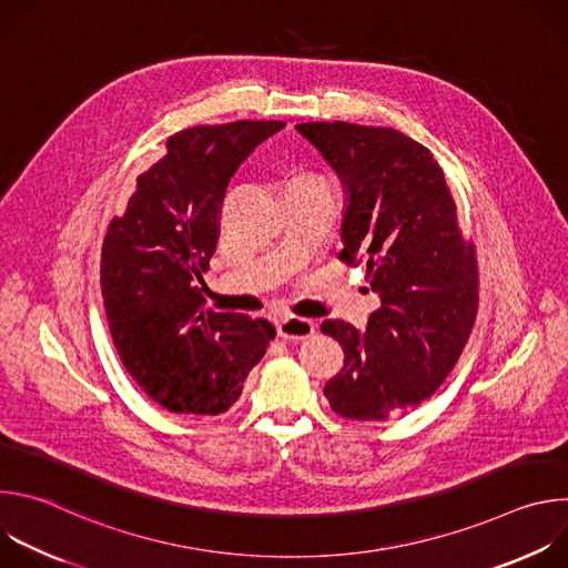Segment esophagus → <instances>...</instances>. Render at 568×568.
Returning a JSON list of instances; mask_svg holds the SVG:
<instances>
[{"label":"esophagus","instance_id":"obj_1","mask_svg":"<svg viewBox=\"0 0 568 568\" xmlns=\"http://www.w3.org/2000/svg\"><path fill=\"white\" fill-rule=\"evenodd\" d=\"M276 331H278V337H283V339L303 342V339H307V337L314 335V323H312L310 318L287 314V316H283V318L276 323Z\"/></svg>","mask_w":568,"mask_h":568}]
</instances>
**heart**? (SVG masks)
<instances>
[{
	"mask_svg": "<svg viewBox=\"0 0 568 568\" xmlns=\"http://www.w3.org/2000/svg\"><path fill=\"white\" fill-rule=\"evenodd\" d=\"M290 182H305V184H323V186H328V182L323 180L321 175H316V173H298Z\"/></svg>",
	"mask_w": 568,
	"mask_h": 568,
	"instance_id": "heart-1",
	"label": "heart"
}]
</instances>
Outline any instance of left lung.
<instances>
[{
	"label": "left lung",
	"instance_id": "1",
	"mask_svg": "<svg viewBox=\"0 0 568 568\" xmlns=\"http://www.w3.org/2000/svg\"><path fill=\"white\" fill-rule=\"evenodd\" d=\"M296 130L344 184L339 258L364 263L379 294L366 333L339 318L321 323L344 348V368L323 393L342 418L386 420L418 407L458 362L478 310L476 250L429 148L344 121Z\"/></svg>",
	"mask_w": 568,
	"mask_h": 568
}]
</instances>
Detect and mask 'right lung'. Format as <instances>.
<instances>
[{
	"label": "right lung",
	"mask_w": 568,
	"mask_h": 568,
	"mask_svg": "<svg viewBox=\"0 0 568 568\" xmlns=\"http://www.w3.org/2000/svg\"><path fill=\"white\" fill-rule=\"evenodd\" d=\"M281 128L233 121L173 134L108 226L101 292L114 346L132 379L173 414H224L276 337L265 318L211 310L202 272L233 173Z\"/></svg>",
	"instance_id": "1"
}]
</instances>
